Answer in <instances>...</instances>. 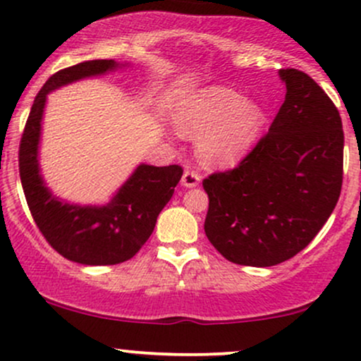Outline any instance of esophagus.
Wrapping results in <instances>:
<instances>
[{
  "mask_svg": "<svg viewBox=\"0 0 361 361\" xmlns=\"http://www.w3.org/2000/svg\"><path fill=\"white\" fill-rule=\"evenodd\" d=\"M200 181H202L200 173L195 171V169H186L183 173V178H181V183H183V186H186V188H193V186H197Z\"/></svg>",
  "mask_w": 361,
  "mask_h": 361,
  "instance_id": "1",
  "label": "esophagus"
}]
</instances>
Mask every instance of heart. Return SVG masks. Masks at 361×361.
Wrapping results in <instances>:
<instances>
[{
    "label": "heart",
    "instance_id": "heart-1",
    "mask_svg": "<svg viewBox=\"0 0 361 361\" xmlns=\"http://www.w3.org/2000/svg\"><path fill=\"white\" fill-rule=\"evenodd\" d=\"M176 126L181 132L198 135V152L209 164L238 163L259 137L267 111L258 102L226 86L198 90L178 103Z\"/></svg>",
    "mask_w": 361,
    "mask_h": 361
}]
</instances>
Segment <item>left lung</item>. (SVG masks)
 <instances>
[{
    "instance_id": "left-lung-1",
    "label": "left lung",
    "mask_w": 361,
    "mask_h": 361,
    "mask_svg": "<svg viewBox=\"0 0 361 361\" xmlns=\"http://www.w3.org/2000/svg\"><path fill=\"white\" fill-rule=\"evenodd\" d=\"M283 105L267 134L227 171L204 180V229L226 259L275 267L304 250L338 204L345 134L339 111L309 74L280 69Z\"/></svg>"
}]
</instances>
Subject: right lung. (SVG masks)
<instances>
[{"mask_svg":"<svg viewBox=\"0 0 361 361\" xmlns=\"http://www.w3.org/2000/svg\"><path fill=\"white\" fill-rule=\"evenodd\" d=\"M114 68H117L114 61L98 59L52 74L37 93L18 149L20 180L37 227L59 255L81 264H118L135 256L154 231L157 215L183 175L178 164L163 168L140 164L105 207L62 204L44 186L37 147L45 97L62 85Z\"/></svg>","mask_w":361,"mask_h":361,"instance_id":"right-lung-1","label":"right lung"}]
</instances>
